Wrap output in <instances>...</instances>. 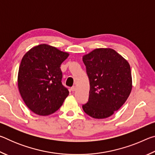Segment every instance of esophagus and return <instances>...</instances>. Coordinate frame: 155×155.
<instances>
[{
	"label": "esophagus",
	"instance_id": "1",
	"mask_svg": "<svg viewBox=\"0 0 155 155\" xmlns=\"http://www.w3.org/2000/svg\"><path fill=\"white\" fill-rule=\"evenodd\" d=\"M70 90H71L72 91H75L77 90V87H76V86H72V87L70 88Z\"/></svg>",
	"mask_w": 155,
	"mask_h": 155
}]
</instances>
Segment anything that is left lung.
<instances>
[{
    "label": "left lung",
    "mask_w": 155,
    "mask_h": 155,
    "mask_svg": "<svg viewBox=\"0 0 155 155\" xmlns=\"http://www.w3.org/2000/svg\"><path fill=\"white\" fill-rule=\"evenodd\" d=\"M90 80L83 111L96 119L109 117L127 101L132 90L128 62L111 48H96L83 57Z\"/></svg>",
    "instance_id": "8db88e82"
}]
</instances>
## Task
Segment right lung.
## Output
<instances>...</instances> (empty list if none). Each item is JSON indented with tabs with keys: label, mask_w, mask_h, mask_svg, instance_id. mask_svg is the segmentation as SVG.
<instances>
[{
	"label": "right lung",
	"mask_w": 155,
	"mask_h": 155,
	"mask_svg": "<svg viewBox=\"0 0 155 155\" xmlns=\"http://www.w3.org/2000/svg\"><path fill=\"white\" fill-rule=\"evenodd\" d=\"M69 56L48 44L30 49L21 61L18 85L25 103L39 115H48L57 111L69 94L62 85L61 64Z\"/></svg>",
	"instance_id": "add662e5"
}]
</instances>
